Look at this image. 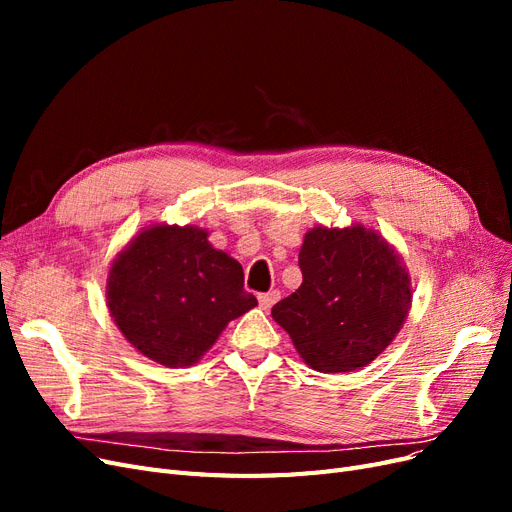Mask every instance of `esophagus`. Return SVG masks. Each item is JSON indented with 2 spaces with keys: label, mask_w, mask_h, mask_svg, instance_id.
Masks as SVG:
<instances>
[{
  "label": "esophagus",
  "mask_w": 512,
  "mask_h": 512,
  "mask_svg": "<svg viewBox=\"0 0 512 512\" xmlns=\"http://www.w3.org/2000/svg\"><path fill=\"white\" fill-rule=\"evenodd\" d=\"M280 299H282L280 290H269L265 294H258V303H260L262 309H271Z\"/></svg>",
  "instance_id": "obj_1"
}]
</instances>
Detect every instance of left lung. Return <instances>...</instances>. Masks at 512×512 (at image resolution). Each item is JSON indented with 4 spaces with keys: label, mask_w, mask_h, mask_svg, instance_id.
Returning a JSON list of instances; mask_svg holds the SVG:
<instances>
[{
    "label": "left lung",
    "mask_w": 512,
    "mask_h": 512,
    "mask_svg": "<svg viewBox=\"0 0 512 512\" xmlns=\"http://www.w3.org/2000/svg\"><path fill=\"white\" fill-rule=\"evenodd\" d=\"M301 286L275 303L273 320L301 359L322 374L369 365L404 327L412 280L378 230L314 226L299 252Z\"/></svg>",
    "instance_id": "1"
}]
</instances>
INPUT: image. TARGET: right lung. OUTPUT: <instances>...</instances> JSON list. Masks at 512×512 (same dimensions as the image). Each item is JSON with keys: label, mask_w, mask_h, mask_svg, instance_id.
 Returning <instances> with one entry per match:
<instances>
[{"label": "right lung", "mask_w": 512, "mask_h": 512, "mask_svg": "<svg viewBox=\"0 0 512 512\" xmlns=\"http://www.w3.org/2000/svg\"><path fill=\"white\" fill-rule=\"evenodd\" d=\"M106 305L143 356L188 367L258 301L243 290L239 262L209 243L207 228L149 224L108 269Z\"/></svg>", "instance_id": "right-lung-1"}]
</instances>
